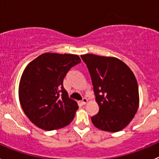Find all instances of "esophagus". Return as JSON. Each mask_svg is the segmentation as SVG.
Masks as SVG:
<instances>
[{"mask_svg": "<svg viewBox=\"0 0 159 159\" xmlns=\"http://www.w3.org/2000/svg\"><path fill=\"white\" fill-rule=\"evenodd\" d=\"M88 102V99L86 98H84L82 99V100L81 101V105H85L86 103Z\"/></svg>", "mask_w": 159, "mask_h": 159, "instance_id": "1", "label": "esophagus"}]
</instances>
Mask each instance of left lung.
<instances>
[{
    "label": "left lung",
    "instance_id": "8db88e82",
    "mask_svg": "<svg viewBox=\"0 0 159 159\" xmlns=\"http://www.w3.org/2000/svg\"><path fill=\"white\" fill-rule=\"evenodd\" d=\"M89 68L99 111L91 117L98 129L117 132L134 118L139 105L137 80L119 59L92 54L81 55Z\"/></svg>",
    "mask_w": 159,
    "mask_h": 159
}]
</instances>
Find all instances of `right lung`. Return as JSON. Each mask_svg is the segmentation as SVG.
<instances>
[{"label":"right lung","instance_id":"add662e5","mask_svg":"<svg viewBox=\"0 0 159 159\" xmlns=\"http://www.w3.org/2000/svg\"><path fill=\"white\" fill-rule=\"evenodd\" d=\"M81 62L76 54L44 53L28 65L19 84L22 109L32 123L46 131L69 125L78 108L68 97L63 80Z\"/></svg>","mask_w":159,"mask_h":159}]
</instances>
